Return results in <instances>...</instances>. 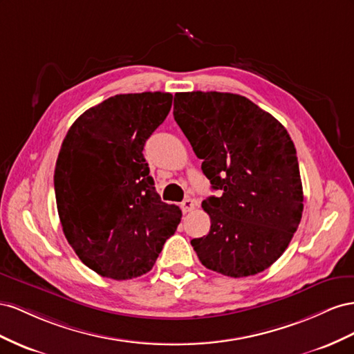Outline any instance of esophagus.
<instances>
[{
	"label": "esophagus",
	"instance_id": "34e87169",
	"mask_svg": "<svg viewBox=\"0 0 354 354\" xmlns=\"http://www.w3.org/2000/svg\"><path fill=\"white\" fill-rule=\"evenodd\" d=\"M197 206V201L194 198H185L183 203H180V209H183L184 214H188V212L194 210Z\"/></svg>",
	"mask_w": 354,
	"mask_h": 354
}]
</instances>
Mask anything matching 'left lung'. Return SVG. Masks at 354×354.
<instances>
[{"label": "left lung", "mask_w": 354, "mask_h": 354, "mask_svg": "<svg viewBox=\"0 0 354 354\" xmlns=\"http://www.w3.org/2000/svg\"><path fill=\"white\" fill-rule=\"evenodd\" d=\"M174 117L221 193L201 203L210 230L191 240L200 262L228 277L264 271L286 250L304 209L288 130L234 93H176Z\"/></svg>", "instance_id": "obj_1"}]
</instances>
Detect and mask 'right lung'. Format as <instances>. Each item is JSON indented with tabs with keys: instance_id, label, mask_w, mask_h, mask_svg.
Listing matches in <instances>:
<instances>
[{
	"instance_id": "add662e5",
	"label": "right lung",
	"mask_w": 354,
	"mask_h": 354,
	"mask_svg": "<svg viewBox=\"0 0 354 354\" xmlns=\"http://www.w3.org/2000/svg\"><path fill=\"white\" fill-rule=\"evenodd\" d=\"M171 99L165 92L108 97L74 121L60 147V224L77 257L102 277L145 274L180 222V209L157 194L142 154Z\"/></svg>"
}]
</instances>
